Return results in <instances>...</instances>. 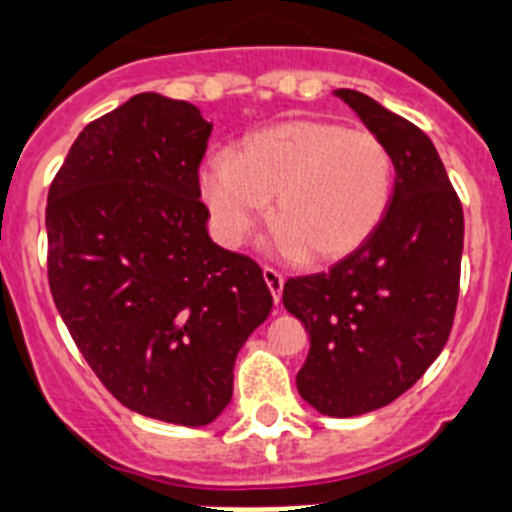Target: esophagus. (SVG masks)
Listing matches in <instances>:
<instances>
[{
	"instance_id": "obj_1",
	"label": "esophagus",
	"mask_w": 512,
	"mask_h": 512,
	"mask_svg": "<svg viewBox=\"0 0 512 512\" xmlns=\"http://www.w3.org/2000/svg\"><path fill=\"white\" fill-rule=\"evenodd\" d=\"M264 281H266V287H269L271 297H274V302H279L281 289H284V276H281L276 269H271V266H264Z\"/></svg>"
}]
</instances>
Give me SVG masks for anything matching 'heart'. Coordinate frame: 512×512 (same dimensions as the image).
<instances>
[{
    "instance_id": "heart-1",
    "label": "heart",
    "mask_w": 512,
    "mask_h": 512,
    "mask_svg": "<svg viewBox=\"0 0 512 512\" xmlns=\"http://www.w3.org/2000/svg\"><path fill=\"white\" fill-rule=\"evenodd\" d=\"M393 157L368 129L294 119L243 139L236 159L213 154L200 167V195L215 236L241 246L266 213L287 256L335 261L363 246L386 215Z\"/></svg>"
}]
</instances>
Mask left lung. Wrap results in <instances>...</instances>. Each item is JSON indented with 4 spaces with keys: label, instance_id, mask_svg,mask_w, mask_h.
Segmentation results:
<instances>
[{
    "label": "left lung",
    "instance_id": "1",
    "mask_svg": "<svg viewBox=\"0 0 512 512\" xmlns=\"http://www.w3.org/2000/svg\"><path fill=\"white\" fill-rule=\"evenodd\" d=\"M335 93L383 139L396 185L373 236L330 271L289 279L281 302L309 335L299 396L320 414L345 419L396 401L447 345L464 215L419 126L360 91Z\"/></svg>",
    "mask_w": 512,
    "mask_h": 512
}]
</instances>
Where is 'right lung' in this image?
Wrapping results in <instances>:
<instances>
[{
    "instance_id": "add662e5",
    "label": "right lung",
    "mask_w": 512,
    "mask_h": 512,
    "mask_svg": "<svg viewBox=\"0 0 512 512\" xmlns=\"http://www.w3.org/2000/svg\"><path fill=\"white\" fill-rule=\"evenodd\" d=\"M213 124L139 93L91 121L48 192V281L70 337L126 409L210 424L269 317L259 264L210 241L200 162Z\"/></svg>"
}]
</instances>
